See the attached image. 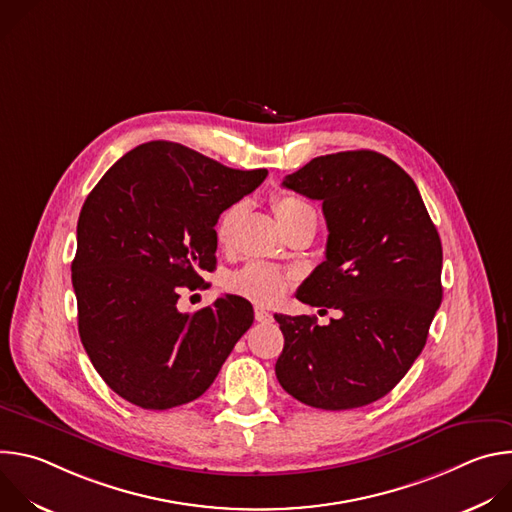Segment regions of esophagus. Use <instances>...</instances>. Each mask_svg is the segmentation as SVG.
Returning <instances> with one entry per match:
<instances>
[{
    "instance_id": "34e87169",
    "label": "esophagus",
    "mask_w": 512,
    "mask_h": 512,
    "mask_svg": "<svg viewBox=\"0 0 512 512\" xmlns=\"http://www.w3.org/2000/svg\"><path fill=\"white\" fill-rule=\"evenodd\" d=\"M271 318H273V316H271L267 310H263V308H259V306L255 308V320H257V322H271Z\"/></svg>"
}]
</instances>
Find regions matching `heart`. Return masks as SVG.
Segmentation results:
<instances>
[{
  "label": "heart",
  "instance_id": "heart-1",
  "mask_svg": "<svg viewBox=\"0 0 512 512\" xmlns=\"http://www.w3.org/2000/svg\"><path fill=\"white\" fill-rule=\"evenodd\" d=\"M273 210L279 218V223L285 233H291L294 229L314 223L316 225V212L314 208L300 196L294 194H285L279 192L273 196ZM243 216V204H231L221 218L216 223V239L221 245H229L235 237L237 225ZM291 283V275L283 273L271 265L265 263H249L245 269L237 271L229 287L235 291V294L261 304V306H271L283 298Z\"/></svg>",
  "mask_w": 512,
  "mask_h": 512
}]
</instances>
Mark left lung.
<instances>
[{"label":"left lung","mask_w":512,"mask_h":512,"mask_svg":"<svg viewBox=\"0 0 512 512\" xmlns=\"http://www.w3.org/2000/svg\"><path fill=\"white\" fill-rule=\"evenodd\" d=\"M283 186L322 200L330 233L326 259L296 298L340 318L318 326L310 316L275 314L285 338L277 381L316 409L369 405L425 346L442 304L440 235L411 176L371 150L314 158Z\"/></svg>","instance_id":"left-lung-1"}]
</instances>
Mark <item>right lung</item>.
<instances>
[{
    "mask_svg": "<svg viewBox=\"0 0 512 512\" xmlns=\"http://www.w3.org/2000/svg\"><path fill=\"white\" fill-rule=\"evenodd\" d=\"M267 170H233L174 141L141 143L87 196L77 225L72 287L81 342L125 401L164 411L198 399L253 324L241 296L178 310L216 267L218 216ZM208 285V283H206Z\"/></svg>",
    "mask_w": 512,
    "mask_h": 512,
    "instance_id": "right-lung-1",
    "label": "right lung"
}]
</instances>
